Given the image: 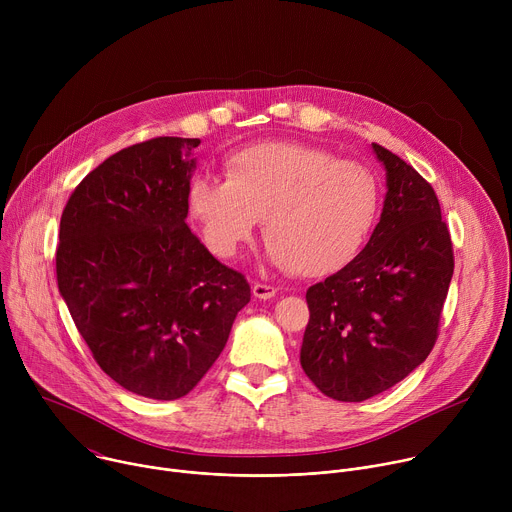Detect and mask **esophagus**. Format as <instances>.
<instances>
[{
	"mask_svg": "<svg viewBox=\"0 0 512 512\" xmlns=\"http://www.w3.org/2000/svg\"><path fill=\"white\" fill-rule=\"evenodd\" d=\"M277 287L273 285H267V283H255L253 285V296L259 298V300H271L277 296Z\"/></svg>",
	"mask_w": 512,
	"mask_h": 512,
	"instance_id": "obj_1",
	"label": "esophagus"
}]
</instances>
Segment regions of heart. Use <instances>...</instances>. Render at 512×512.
Here are the masks:
<instances>
[{"label":"heart","mask_w":512,"mask_h":512,"mask_svg":"<svg viewBox=\"0 0 512 512\" xmlns=\"http://www.w3.org/2000/svg\"><path fill=\"white\" fill-rule=\"evenodd\" d=\"M225 176H196L186 198L204 245L221 259L235 257L263 218L275 265L330 275L354 259L379 214L375 174L308 143L247 145L225 160Z\"/></svg>","instance_id":"1"}]
</instances>
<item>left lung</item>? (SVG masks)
<instances>
[{
    "instance_id": "8db88e82",
    "label": "left lung",
    "mask_w": 512,
    "mask_h": 512,
    "mask_svg": "<svg viewBox=\"0 0 512 512\" xmlns=\"http://www.w3.org/2000/svg\"><path fill=\"white\" fill-rule=\"evenodd\" d=\"M373 150L387 172L381 221L346 267L308 289L300 350L308 379L346 403L391 389L427 358L454 273L431 184L383 145Z\"/></svg>"
}]
</instances>
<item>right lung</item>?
<instances>
[{
    "mask_svg": "<svg viewBox=\"0 0 512 512\" xmlns=\"http://www.w3.org/2000/svg\"><path fill=\"white\" fill-rule=\"evenodd\" d=\"M200 139L154 137L113 154L70 194L56 279L99 367L158 401L188 395L251 300L243 273L188 229Z\"/></svg>",
    "mask_w": 512,
    "mask_h": 512,
    "instance_id": "add662e5",
    "label": "right lung"
}]
</instances>
